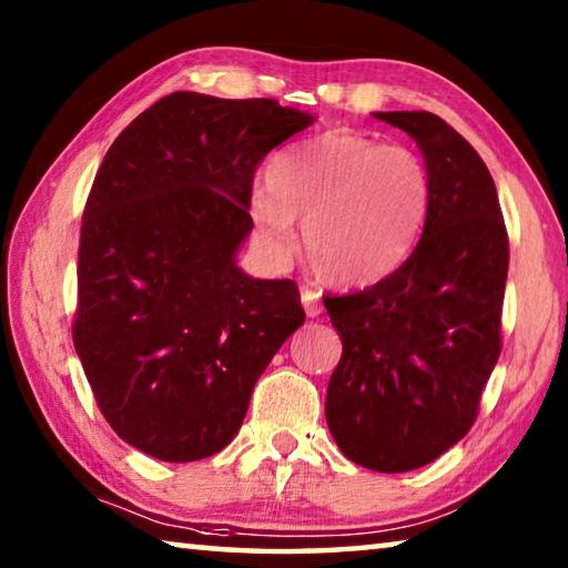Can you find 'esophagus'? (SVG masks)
<instances>
[{
	"mask_svg": "<svg viewBox=\"0 0 568 568\" xmlns=\"http://www.w3.org/2000/svg\"><path fill=\"white\" fill-rule=\"evenodd\" d=\"M301 301H303V307H305L307 318H318V315L323 313L321 293L311 291V287H303V291H301Z\"/></svg>",
	"mask_w": 568,
	"mask_h": 568,
	"instance_id": "esophagus-1",
	"label": "esophagus"
}]
</instances>
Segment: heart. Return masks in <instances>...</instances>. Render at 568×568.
<instances>
[{
	"instance_id": "1",
	"label": "heart",
	"mask_w": 568,
	"mask_h": 568,
	"mask_svg": "<svg viewBox=\"0 0 568 568\" xmlns=\"http://www.w3.org/2000/svg\"><path fill=\"white\" fill-rule=\"evenodd\" d=\"M430 203L434 182L418 152L335 130L275 155L247 213L257 245L275 261L291 257L293 220H301L315 273L335 285H368L410 255Z\"/></svg>"
}]
</instances>
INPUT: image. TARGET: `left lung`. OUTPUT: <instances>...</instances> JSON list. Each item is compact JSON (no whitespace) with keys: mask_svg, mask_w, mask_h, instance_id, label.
I'll return each mask as SVG.
<instances>
[{"mask_svg":"<svg viewBox=\"0 0 568 568\" xmlns=\"http://www.w3.org/2000/svg\"><path fill=\"white\" fill-rule=\"evenodd\" d=\"M416 140L434 182L408 261L328 297L343 341L325 418L345 458L381 474L436 460L468 434L501 353L508 235L478 152L430 112H373Z\"/></svg>","mask_w":568,"mask_h":568,"instance_id":"8db88e82","label":"left lung"}]
</instances>
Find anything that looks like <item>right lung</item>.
Masks as SVG:
<instances>
[{
  "label": "right lung",
  "instance_id": "add662e5",
  "mask_svg": "<svg viewBox=\"0 0 568 568\" xmlns=\"http://www.w3.org/2000/svg\"><path fill=\"white\" fill-rule=\"evenodd\" d=\"M313 114L172 92L104 155L82 215L74 351L102 416L187 464L243 426L257 378L305 313L293 281L237 267L261 160Z\"/></svg>",
  "mask_w": 568,
  "mask_h": 568
}]
</instances>
